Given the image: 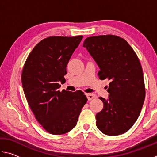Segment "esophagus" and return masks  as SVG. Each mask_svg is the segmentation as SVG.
<instances>
[{
	"instance_id": "esophagus-1",
	"label": "esophagus",
	"mask_w": 157,
	"mask_h": 157,
	"mask_svg": "<svg viewBox=\"0 0 157 157\" xmlns=\"http://www.w3.org/2000/svg\"><path fill=\"white\" fill-rule=\"evenodd\" d=\"M86 95L87 99H88V100H91L94 99V98L96 97V95H94V94H86Z\"/></svg>"
}]
</instances>
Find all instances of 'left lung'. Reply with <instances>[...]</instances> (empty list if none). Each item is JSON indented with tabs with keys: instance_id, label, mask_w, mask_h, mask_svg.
I'll return each instance as SVG.
<instances>
[{
	"instance_id": "1",
	"label": "left lung",
	"mask_w": 157,
	"mask_h": 157,
	"mask_svg": "<svg viewBox=\"0 0 157 157\" xmlns=\"http://www.w3.org/2000/svg\"><path fill=\"white\" fill-rule=\"evenodd\" d=\"M83 46L100 68L99 78L110 81L109 99L99 98L104 106L95 116L98 128L108 136L123 134L136 121L145 100L139 58L124 39L111 34L88 37Z\"/></svg>"
}]
</instances>
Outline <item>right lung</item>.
<instances>
[{
    "label": "right lung",
    "instance_id": "add662e5",
    "mask_svg": "<svg viewBox=\"0 0 157 157\" xmlns=\"http://www.w3.org/2000/svg\"><path fill=\"white\" fill-rule=\"evenodd\" d=\"M83 36H49L37 44L23 66L21 81L36 121L48 133L60 135L75 127L87 98L81 91H60L66 66Z\"/></svg>",
    "mask_w": 157,
    "mask_h": 157
}]
</instances>
